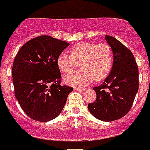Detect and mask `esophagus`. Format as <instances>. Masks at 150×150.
<instances>
[{"instance_id": "34e87169", "label": "esophagus", "mask_w": 150, "mask_h": 150, "mask_svg": "<svg viewBox=\"0 0 150 150\" xmlns=\"http://www.w3.org/2000/svg\"><path fill=\"white\" fill-rule=\"evenodd\" d=\"M74 90H77V91H85L86 89L85 88H79V87H74Z\"/></svg>"}]
</instances>
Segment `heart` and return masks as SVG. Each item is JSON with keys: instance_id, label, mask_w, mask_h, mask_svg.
<instances>
[{"instance_id": "heart-1", "label": "heart", "mask_w": 150, "mask_h": 150, "mask_svg": "<svg viewBox=\"0 0 150 150\" xmlns=\"http://www.w3.org/2000/svg\"><path fill=\"white\" fill-rule=\"evenodd\" d=\"M71 55L61 53L57 57V66L64 73L76 69L80 63L82 69L64 77V81L73 86H83L94 80L102 81L109 75L113 66L111 47L105 43L81 42L73 46Z\"/></svg>"}]
</instances>
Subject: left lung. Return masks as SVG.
I'll use <instances>...</instances> for the list:
<instances>
[{
    "instance_id": "obj_1",
    "label": "left lung",
    "mask_w": 150,
    "mask_h": 150,
    "mask_svg": "<svg viewBox=\"0 0 150 150\" xmlns=\"http://www.w3.org/2000/svg\"><path fill=\"white\" fill-rule=\"evenodd\" d=\"M105 39L113 53V66L103 83L94 87L97 98L88 109L96 119L109 122L130 111L139 88V74L131 51L112 36Z\"/></svg>"
}]
</instances>
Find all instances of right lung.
I'll list each match as a JSON object with an SVG mask.
<instances>
[{"label": "right lung", "instance_id": "add662e5", "mask_svg": "<svg viewBox=\"0 0 150 150\" xmlns=\"http://www.w3.org/2000/svg\"><path fill=\"white\" fill-rule=\"evenodd\" d=\"M69 46L65 41L41 35L20 48L13 64L14 94L22 109L39 122L54 120L61 113L73 88L60 85L57 57Z\"/></svg>", "mask_w": 150, "mask_h": 150}]
</instances>
